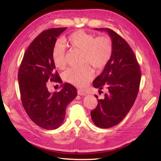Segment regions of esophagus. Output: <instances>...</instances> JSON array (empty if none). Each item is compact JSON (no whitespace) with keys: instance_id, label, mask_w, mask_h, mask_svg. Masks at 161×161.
<instances>
[{"instance_id":"34e87169","label":"esophagus","mask_w":161,"mask_h":161,"mask_svg":"<svg viewBox=\"0 0 161 161\" xmlns=\"http://www.w3.org/2000/svg\"><path fill=\"white\" fill-rule=\"evenodd\" d=\"M77 92H78V94L80 95V96H85V95H87V93L85 92L83 90H78Z\"/></svg>"}]
</instances>
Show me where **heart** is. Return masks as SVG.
<instances>
[{
    "instance_id": "b5f03b06",
    "label": "heart",
    "mask_w": 161,
    "mask_h": 161,
    "mask_svg": "<svg viewBox=\"0 0 161 161\" xmlns=\"http://www.w3.org/2000/svg\"><path fill=\"white\" fill-rule=\"evenodd\" d=\"M65 42L71 48L83 53V64H90L96 69L104 67L112 56L113 42L108 36L95 37L93 35L83 31H77L68 36ZM66 50L60 42L55 44L52 58L55 67L62 69L66 64ZM69 83L78 87H85L94 76V73L89 66L81 69L71 68L64 74Z\"/></svg>"
}]
</instances>
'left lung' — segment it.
Wrapping results in <instances>:
<instances>
[{
	"label": "left lung",
	"instance_id": "8db88e82",
	"mask_svg": "<svg viewBox=\"0 0 161 161\" xmlns=\"http://www.w3.org/2000/svg\"><path fill=\"white\" fill-rule=\"evenodd\" d=\"M95 30L107 32L113 46L109 62L93 81V86L99 92L104 87L108 92L103 99H98L97 108L90 113L95 125L108 129L119 124L133 106L139 91L141 72L133 50L121 36L109 28Z\"/></svg>",
	"mask_w": 161,
	"mask_h": 161
}]
</instances>
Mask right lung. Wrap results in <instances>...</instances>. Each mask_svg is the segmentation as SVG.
Segmentation results:
<instances>
[{
    "label": "right lung",
    "instance_id": "obj_1",
    "mask_svg": "<svg viewBox=\"0 0 161 161\" xmlns=\"http://www.w3.org/2000/svg\"><path fill=\"white\" fill-rule=\"evenodd\" d=\"M67 28L44 31L29 46L19 69L21 102L26 113L42 129H56L63 123L67 105L77 96L76 87L64 83L59 92L51 93L47 83H60L52 58L57 37Z\"/></svg>",
    "mask_w": 161,
    "mask_h": 161
}]
</instances>
